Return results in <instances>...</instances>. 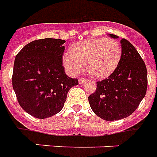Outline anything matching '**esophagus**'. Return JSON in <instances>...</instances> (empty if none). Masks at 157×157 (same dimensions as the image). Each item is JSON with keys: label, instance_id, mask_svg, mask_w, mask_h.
Returning <instances> with one entry per match:
<instances>
[{"label": "esophagus", "instance_id": "obj_1", "mask_svg": "<svg viewBox=\"0 0 157 157\" xmlns=\"http://www.w3.org/2000/svg\"><path fill=\"white\" fill-rule=\"evenodd\" d=\"M85 81H86L85 78H80L78 79V83H79V84H84Z\"/></svg>", "mask_w": 157, "mask_h": 157}]
</instances>
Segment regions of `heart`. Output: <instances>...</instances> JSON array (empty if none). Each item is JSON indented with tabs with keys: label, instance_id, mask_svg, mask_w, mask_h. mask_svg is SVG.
<instances>
[{
	"label": "heart",
	"instance_id": "heart-1",
	"mask_svg": "<svg viewBox=\"0 0 157 157\" xmlns=\"http://www.w3.org/2000/svg\"><path fill=\"white\" fill-rule=\"evenodd\" d=\"M122 56L119 42L112 38H98L82 41L63 56V65L72 75L80 73L84 63L87 72L96 78L108 76L114 71Z\"/></svg>",
	"mask_w": 157,
	"mask_h": 157
}]
</instances>
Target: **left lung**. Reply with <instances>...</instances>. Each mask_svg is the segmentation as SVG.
Segmentation results:
<instances>
[{"instance_id":"obj_1","label":"left lung","mask_w":157,"mask_h":157,"mask_svg":"<svg viewBox=\"0 0 157 157\" xmlns=\"http://www.w3.org/2000/svg\"><path fill=\"white\" fill-rule=\"evenodd\" d=\"M117 39V35L109 34ZM122 56L114 72L98 81L89 96L92 111L105 121L130 116L137 109L147 90V69L143 59L129 41L121 40Z\"/></svg>"}]
</instances>
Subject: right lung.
I'll return each mask as SVG.
<instances>
[{
    "label": "right lung",
    "instance_id": "1",
    "mask_svg": "<svg viewBox=\"0 0 157 157\" xmlns=\"http://www.w3.org/2000/svg\"><path fill=\"white\" fill-rule=\"evenodd\" d=\"M66 41L46 38L25 45L14 61L13 87L20 106L37 118H46L63 109L67 92L78 84L66 75L63 55Z\"/></svg>",
    "mask_w": 157,
    "mask_h": 157
}]
</instances>
